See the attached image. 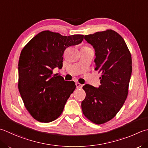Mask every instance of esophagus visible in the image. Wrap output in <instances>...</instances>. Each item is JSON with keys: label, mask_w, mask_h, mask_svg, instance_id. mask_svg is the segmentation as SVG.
Segmentation results:
<instances>
[{"label": "esophagus", "mask_w": 148, "mask_h": 148, "mask_svg": "<svg viewBox=\"0 0 148 148\" xmlns=\"http://www.w3.org/2000/svg\"><path fill=\"white\" fill-rule=\"evenodd\" d=\"M76 85L77 88H82L83 87V85H82V84H80L79 83H76Z\"/></svg>", "instance_id": "obj_1"}]
</instances>
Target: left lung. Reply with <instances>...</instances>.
<instances>
[{
	"instance_id": "left-lung-1",
	"label": "left lung",
	"mask_w": 148,
	"mask_h": 148,
	"mask_svg": "<svg viewBox=\"0 0 148 148\" xmlns=\"http://www.w3.org/2000/svg\"><path fill=\"white\" fill-rule=\"evenodd\" d=\"M95 49V71L101 74L98 88L86 85L82 103L85 116L101 124L114 118L122 108L128 93L132 72V57L123 37L111 29L85 36Z\"/></svg>"
}]
</instances>
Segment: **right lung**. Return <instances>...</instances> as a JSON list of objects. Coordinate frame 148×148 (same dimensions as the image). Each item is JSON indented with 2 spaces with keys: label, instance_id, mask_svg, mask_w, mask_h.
<instances>
[{
  "label": "right lung",
  "instance_id": "1",
  "mask_svg": "<svg viewBox=\"0 0 148 148\" xmlns=\"http://www.w3.org/2000/svg\"><path fill=\"white\" fill-rule=\"evenodd\" d=\"M84 36H62L40 32L27 43L18 62V90L26 109L42 123L53 121L62 114L66 101L76 88L75 83L53 74L63 66L66 48L82 43Z\"/></svg>",
  "mask_w": 148,
  "mask_h": 148
}]
</instances>
